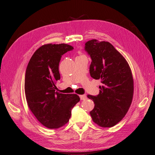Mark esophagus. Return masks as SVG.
<instances>
[{"label":"esophagus","instance_id":"obj_1","mask_svg":"<svg viewBox=\"0 0 155 155\" xmlns=\"http://www.w3.org/2000/svg\"><path fill=\"white\" fill-rule=\"evenodd\" d=\"M86 98H87V96L86 95H81L80 96L81 100H86Z\"/></svg>","mask_w":155,"mask_h":155}]
</instances>
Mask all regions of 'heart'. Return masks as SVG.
<instances>
[{"label":"heart","instance_id":"heart-1","mask_svg":"<svg viewBox=\"0 0 155 155\" xmlns=\"http://www.w3.org/2000/svg\"><path fill=\"white\" fill-rule=\"evenodd\" d=\"M79 57H85V55L83 54H80V55H79Z\"/></svg>","mask_w":155,"mask_h":155}]
</instances>
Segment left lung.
Instances as JSON below:
<instances>
[{
    "label": "left lung",
    "instance_id": "1",
    "mask_svg": "<svg viewBox=\"0 0 155 155\" xmlns=\"http://www.w3.org/2000/svg\"><path fill=\"white\" fill-rule=\"evenodd\" d=\"M85 50L92 59L91 76L101 83L99 94L87 96L94 103L91 116L97 125L112 127L123 119L132 103V72L125 58L109 42L88 41Z\"/></svg>",
    "mask_w": 155,
    "mask_h": 155
}]
</instances>
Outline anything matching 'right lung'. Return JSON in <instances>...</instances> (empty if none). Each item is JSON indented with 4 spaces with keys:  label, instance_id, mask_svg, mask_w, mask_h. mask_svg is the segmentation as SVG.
I'll use <instances>...</instances> for the list:
<instances>
[{
    "label": "right lung",
    "instance_id": "1",
    "mask_svg": "<svg viewBox=\"0 0 155 155\" xmlns=\"http://www.w3.org/2000/svg\"><path fill=\"white\" fill-rule=\"evenodd\" d=\"M67 44H46L33 54L26 70L25 91L28 106L37 120L49 129L67 124L71 109L80 100L76 94L60 93L59 64L62 55L73 50Z\"/></svg>",
    "mask_w": 155,
    "mask_h": 155
}]
</instances>
